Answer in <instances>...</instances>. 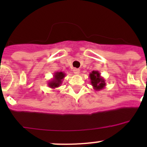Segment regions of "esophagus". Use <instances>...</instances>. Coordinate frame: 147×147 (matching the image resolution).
Returning a JSON list of instances; mask_svg holds the SVG:
<instances>
[{
	"mask_svg": "<svg viewBox=\"0 0 147 147\" xmlns=\"http://www.w3.org/2000/svg\"><path fill=\"white\" fill-rule=\"evenodd\" d=\"M73 72L75 75H79L80 72V69H78V68H74Z\"/></svg>",
	"mask_w": 147,
	"mask_h": 147,
	"instance_id": "34e87169",
	"label": "esophagus"
}]
</instances>
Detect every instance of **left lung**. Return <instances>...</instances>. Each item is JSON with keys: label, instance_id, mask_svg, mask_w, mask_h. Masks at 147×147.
<instances>
[{"label": "left lung", "instance_id": "1", "mask_svg": "<svg viewBox=\"0 0 147 147\" xmlns=\"http://www.w3.org/2000/svg\"><path fill=\"white\" fill-rule=\"evenodd\" d=\"M89 77H90L91 84L96 91H100L105 88L106 86L105 80L100 75V73L98 71L93 70L92 72H90Z\"/></svg>", "mask_w": 147, "mask_h": 147}]
</instances>
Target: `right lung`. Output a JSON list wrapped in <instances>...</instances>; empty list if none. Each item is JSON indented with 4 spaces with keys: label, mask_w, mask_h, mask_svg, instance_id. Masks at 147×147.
Instances as JSON below:
<instances>
[{
    "label": "right lung",
    "mask_w": 147,
    "mask_h": 147,
    "mask_svg": "<svg viewBox=\"0 0 147 147\" xmlns=\"http://www.w3.org/2000/svg\"><path fill=\"white\" fill-rule=\"evenodd\" d=\"M65 75H66V74L63 72H55L53 75V78L51 79V80L49 81L47 84L52 89L59 87L62 84Z\"/></svg>",
    "instance_id": "1"
}]
</instances>
